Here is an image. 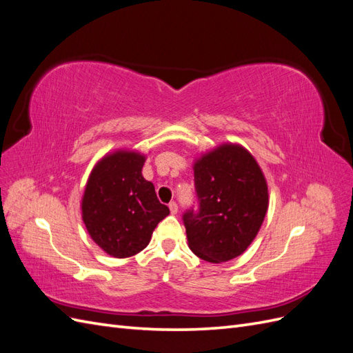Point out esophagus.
<instances>
[{
	"mask_svg": "<svg viewBox=\"0 0 353 353\" xmlns=\"http://www.w3.org/2000/svg\"><path fill=\"white\" fill-rule=\"evenodd\" d=\"M169 210H170V213H172V215H175V213L178 212V205L175 201H170L169 203Z\"/></svg>",
	"mask_w": 353,
	"mask_h": 353,
	"instance_id": "1",
	"label": "esophagus"
}]
</instances>
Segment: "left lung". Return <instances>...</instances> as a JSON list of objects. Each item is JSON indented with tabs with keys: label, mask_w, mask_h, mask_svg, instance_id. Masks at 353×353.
Here are the masks:
<instances>
[{
	"label": "left lung",
	"mask_w": 353,
	"mask_h": 353,
	"mask_svg": "<svg viewBox=\"0 0 353 353\" xmlns=\"http://www.w3.org/2000/svg\"><path fill=\"white\" fill-rule=\"evenodd\" d=\"M197 209L184 212L188 245L203 261L240 256L258 234L268 209V187L254 157L223 144L194 163Z\"/></svg>",
	"instance_id": "1"
}]
</instances>
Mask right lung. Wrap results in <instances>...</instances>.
Instances as JSON below:
<instances>
[{"label": "right lung", "instance_id": "1", "mask_svg": "<svg viewBox=\"0 0 353 353\" xmlns=\"http://www.w3.org/2000/svg\"><path fill=\"white\" fill-rule=\"evenodd\" d=\"M145 157L114 152L92 169L82 199V219L91 239L113 258H130L150 243L169 215L141 170Z\"/></svg>", "mask_w": 353, "mask_h": 353}]
</instances>
